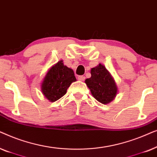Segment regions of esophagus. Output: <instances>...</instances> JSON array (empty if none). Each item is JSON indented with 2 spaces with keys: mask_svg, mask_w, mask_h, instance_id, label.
Returning <instances> with one entry per match:
<instances>
[{
  "mask_svg": "<svg viewBox=\"0 0 157 157\" xmlns=\"http://www.w3.org/2000/svg\"><path fill=\"white\" fill-rule=\"evenodd\" d=\"M78 79L79 81H83L85 80V76H79L78 77Z\"/></svg>",
  "mask_w": 157,
  "mask_h": 157,
  "instance_id": "1",
  "label": "esophagus"
}]
</instances>
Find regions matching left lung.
I'll use <instances>...</instances> for the list:
<instances>
[{
  "label": "left lung",
  "instance_id": "left-lung-1",
  "mask_svg": "<svg viewBox=\"0 0 157 157\" xmlns=\"http://www.w3.org/2000/svg\"><path fill=\"white\" fill-rule=\"evenodd\" d=\"M91 78L86 79L85 83L94 97L103 104L112 101L118 89L114 79L106 67L99 63L91 68Z\"/></svg>",
  "mask_w": 157,
  "mask_h": 157
}]
</instances>
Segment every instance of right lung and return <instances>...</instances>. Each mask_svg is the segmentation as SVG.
I'll use <instances>...</instances> for the list:
<instances>
[{"label": "right lung", "mask_w": 157, "mask_h": 157, "mask_svg": "<svg viewBox=\"0 0 157 157\" xmlns=\"http://www.w3.org/2000/svg\"><path fill=\"white\" fill-rule=\"evenodd\" d=\"M76 81L74 71L60 61L47 72L42 82L41 91L51 102L56 101L65 95L70 85Z\"/></svg>", "instance_id": "right-lung-1"}]
</instances>
